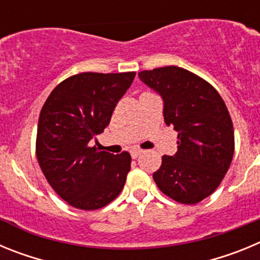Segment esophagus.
I'll return each instance as SVG.
<instances>
[{"instance_id": "34e87169", "label": "esophagus", "mask_w": 260, "mask_h": 260, "mask_svg": "<svg viewBox=\"0 0 260 260\" xmlns=\"http://www.w3.org/2000/svg\"><path fill=\"white\" fill-rule=\"evenodd\" d=\"M141 153H143V151L139 150V148H134V150L130 151V155H132L133 158H137L138 156L141 155Z\"/></svg>"}]
</instances>
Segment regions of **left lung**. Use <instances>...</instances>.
Wrapping results in <instances>:
<instances>
[{
	"instance_id": "1",
	"label": "left lung",
	"mask_w": 260,
	"mask_h": 260,
	"mask_svg": "<svg viewBox=\"0 0 260 260\" xmlns=\"http://www.w3.org/2000/svg\"><path fill=\"white\" fill-rule=\"evenodd\" d=\"M138 75L161 96L165 123L178 133L176 155L162 156L153 180L173 201L199 203L217 189L233 158L228 108L207 80L186 69L165 66Z\"/></svg>"
}]
</instances>
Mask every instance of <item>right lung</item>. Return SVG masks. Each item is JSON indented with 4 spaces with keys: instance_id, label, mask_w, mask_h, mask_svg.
<instances>
[{
    "instance_id": "1",
    "label": "right lung",
    "mask_w": 260,
    "mask_h": 260,
    "mask_svg": "<svg viewBox=\"0 0 260 260\" xmlns=\"http://www.w3.org/2000/svg\"><path fill=\"white\" fill-rule=\"evenodd\" d=\"M134 71L80 73L58 84L41 108L36 157L52 189L78 210L104 207L122 191L132 156L91 147L102 134Z\"/></svg>"
}]
</instances>
